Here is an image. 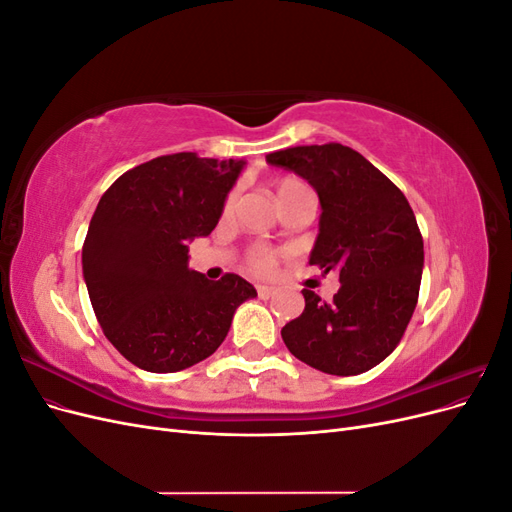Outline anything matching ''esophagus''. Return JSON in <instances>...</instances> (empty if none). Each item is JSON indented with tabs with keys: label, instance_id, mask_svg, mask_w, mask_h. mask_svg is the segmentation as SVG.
<instances>
[{
	"label": "esophagus",
	"instance_id": "esophagus-1",
	"mask_svg": "<svg viewBox=\"0 0 512 512\" xmlns=\"http://www.w3.org/2000/svg\"><path fill=\"white\" fill-rule=\"evenodd\" d=\"M256 292H258L260 299H271L273 294H275V288H273V286H267V284H258V286H256Z\"/></svg>",
	"mask_w": 512,
	"mask_h": 512
}]
</instances>
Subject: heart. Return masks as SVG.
<instances>
[{
  "label": "heart",
  "mask_w": 512,
  "mask_h": 512,
  "mask_svg": "<svg viewBox=\"0 0 512 512\" xmlns=\"http://www.w3.org/2000/svg\"><path fill=\"white\" fill-rule=\"evenodd\" d=\"M305 190L307 185L294 177H282L275 181V194H277V200H280V207L286 205L292 196H297L299 192H305ZM232 203H235V198L228 196L224 203V213L232 209ZM247 267H250L254 273H271L275 269V254L265 245H256L252 247L250 254H247Z\"/></svg>",
  "instance_id": "b5f03b06"
}]
</instances>
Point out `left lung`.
Instances as JSON below:
<instances>
[{
	"mask_svg": "<svg viewBox=\"0 0 512 512\" xmlns=\"http://www.w3.org/2000/svg\"><path fill=\"white\" fill-rule=\"evenodd\" d=\"M267 162L318 192L320 232L309 265L339 271L333 301L303 288L305 309L282 329L284 344L324 374H363L397 348L414 314L425 260L414 211L389 177L346 145L290 147Z\"/></svg>",
	"mask_w": 512,
	"mask_h": 512,
	"instance_id": "obj_1",
	"label": "left lung"
}]
</instances>
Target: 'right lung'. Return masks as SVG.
Listing matches in <instances>:
<instances>
[{
  "mask_svg": "<svg viewBox=\"0 0 512 512\" xmlns=\"http://www.w3.org/2000/svg\"><path fill=\"white\" fill-rule=\"evenodd\" d=\"M245 162L181 151L123 173L89 222L83 275L100 327L121 356L173 374L220 348L235 309L256 297L235 273L190 269L188 239L218 224Z\"/></svg>",
  "mask_w": 512,
  "mask_h": 512,
  "instance_id": "add662e5",
  "label": "right lung"
}]
</instances>
